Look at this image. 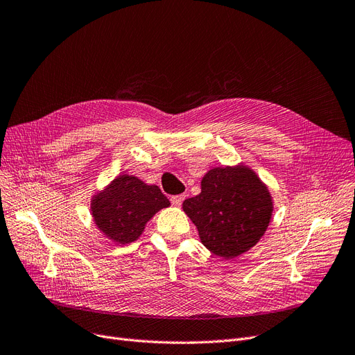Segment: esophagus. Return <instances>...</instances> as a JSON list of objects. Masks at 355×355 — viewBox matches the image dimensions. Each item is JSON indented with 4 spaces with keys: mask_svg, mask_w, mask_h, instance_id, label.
<instances>
[{
    "mask_svg": "<svg viewBox=\"0 0 355 355\" xmlns=\"http://www.w3.org/2000/svg\"><path fill=\"white\" fill-rule=\"evenodd\" d=\"M183 200H185V195H173V196H170V201H172V204L175 207H180Z\"/></svg>",
    "mask_w": 355,
    "mask_h": 355,
    "instance_id": "1",
    "label": "esophagus"
}]
</instances>
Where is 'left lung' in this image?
I'll use <instances>...</instances> for the list:
<instances>
[{"instance_id":"left-lung-1","label":"left lung","mask_w":355,"mask_h":355,"mask_svg":"<svg viewBox=\"0 0 355 355\" xmlns=\"http://www.w3.org/2000/svg\"><path fill=\"white\" fill-rule=\"evenodd\" d=\"M183 211L212 253L234 258L263 236L272 214L268 189L249 168L216 167L201 182V193L183 201Z\"/></svg>"}]
</instances>
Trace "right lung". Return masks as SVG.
Returning a JSON list of instances; mask_svg holds the SVG:
<instances>
[{
    "label": "right lung",
    "mask_w": 355,
    "mask_h": 355,
    "mask_svg": "<svg viewBox=\"0 0 355 355\" xmlns=\"http://www.w3.org/2000/svg\"><path fill=\"white\" fill-rule=\"evenodd\" d=\"M168 205L159 187L122 175L96 196L92 212L98 229L113 242L126 245L139 237L155 212Z\"/></svg>",
    "instance_id": "1"
}]
</instances>
